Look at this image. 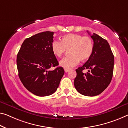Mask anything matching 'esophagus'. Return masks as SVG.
<instances>
[{
    "label": "esophagus",
    "mask_w": 128,
    "mask_h": 128,
    "mask_svg": "<svg viewBox=\"0 0 128 128\" xmlns=\"http://www.w3.org/2000/svg\"><path fill=\"white\" fill-rule=\"evenodd\" d=\"M68 71H69L68 69H66V68H64V72H68Z\"/></svg>",
    "instance_id": "34e87169"
}]
</instances>
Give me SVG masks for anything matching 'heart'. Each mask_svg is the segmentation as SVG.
<instances>
[{"label": "heart", "mask_w": 128, "mask_h": 128, "mask_svg": "<svg viewBox=\"0 0 128 128\" xmlns=\"http://www.w3.org/2000/svg\"><path fill=\"white\" fill-rule=\"evenodd\" d=\"M93 42L89 36L69 34L64 35L61 41H53L52 50L57 57L70 50V56L63 58L60 61V65L66 69H70L77 65L80 60L85 62L89 60L93 53Z\"/></svg>", "instance_id": "heart-1"}]
</instances>
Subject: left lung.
I'll use <instances>...</instances> for the list:
<instances>
[{"label": "left lung", "mask_w": 128, "mask_h": 128, "mask_svg": "<svg viewBox=\"0 0 128 128\" xmlns=\"http://www.w3.org/2000/svg\"><path fill=\"white\" fill-rule=\"evenodd\" d=\"M91 38L94 42L93 53L83 66L76 69L74 84L80 94L93 97L101 94L110 83L114 60L106 40L95 33ZM85 69L88 72L84 74L82 72Z\"/></svg>", "instance_id": "8db88e82"}]
</instances>
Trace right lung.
<instances>
[{"label": "right lung", "instance_id": "1", "mask_svg": "<svg viewBox=\"0 0 128 128\" xmlns=\"http://www.w3.org/2000/svg\"><path fill=\"white\" fill-rule=\"evenodd\" d=\"M54 32L44 31L26 39L17 55L18 76L24 87L39 97L50 96L57 90L64 71L57 66L52 50Z\"/></svg>", "mask_w": 128, "mask_h": 128}]
</instances>
